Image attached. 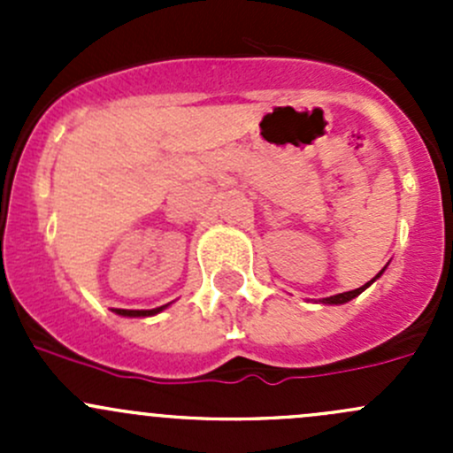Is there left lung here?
I'll return each mask as SVG.
<instances>
[{
    "instance_id": "obj_1",
    "label": "left lung",
    "mask_w": 453,
    "mask_h": 453,
    "mask_svg": "<svg viewBox=\"0 0 453 453\" xmlns=\"http://www.w3.org/2000/svg\"><path fill=\"white\" fill-rule=\"evenodd\" d=\"M386 267H388V265H386ZM386 267H383V269H381V272H379V273H377V276H374V278H372V280H368V282H366V285H362V287H359V289H353V291H344V294H335V296H328V298H322V300H319V303H322V304H344V303H350V300H353V298H357V296H359V294H362V291H366V289H368V287H370V285H372V282H374V280H377V278H379V276H381V273H383V272H386Z\"/></svg>"
}]
</instances>
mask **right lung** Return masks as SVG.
I'll list each match as a JSON object with an SVG mask.
<instances>
[{"mask_svg":"<svg viewBox=\"0 0 453 453\" xmlns=\"http://www.w3.org/2000/svg\"><path fill=\"white\" fill-rule=\"evenodd\" d=\"M171 304H162V307L157 309H140V311H134V309H113L118 315H122V318H150V315H157L162 313L164 309H168Z\"/></svg>","mask_w":453,"mask_h":453,"instance_id":"obj_1","label":"right lung"}]
</instances>
